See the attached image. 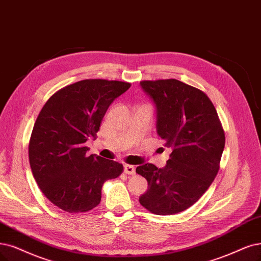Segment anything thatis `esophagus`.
Masks as SVG:
<instances>
[{
  "label": "esophagus",
  "mask_w": 261,
  "mask_h": 261,
  "mask_svg": "<svg viewBox=\"0 0 261 261\" xmlns=\"http://www.w3.org/2000/svg\"><path fill=\"white\" fill-rule=\"evenodd\" d=\"M123 171H124L125 174H129V175L136 174V168H134V166L124 165V166H123Z\"/></svg>",
  "instance_id": "esophagus-1"
}]
</instances>
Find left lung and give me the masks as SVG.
Masks as SVG:
<instances>
[{
  "label": "left lung",
  "instance_id": "1",
  "mask_svg": "<svg viewBox=\"0 0 261 261\" xmlns=\"http://www.w3.org/2000/svg\"><path fill=\"white\" fill-rule=\"evenodd\" d=\"M140 86L155 104L157 133L172 152L161 169L151 163L137 168L148 182L139 201L153 214H177L195 204L213 182L225 132L203 91L177 80L144 81Z\"/></svg>",
  "mask_w": 261,
  "mask_h": 261
}]
</instances>
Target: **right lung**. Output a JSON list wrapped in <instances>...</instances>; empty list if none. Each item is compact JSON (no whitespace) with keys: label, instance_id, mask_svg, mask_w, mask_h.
<instances>
[{"label":"right lung","instance_id":"right-lung-1","mask_svg":"<svg viewBox=\"0 0 261 261\" xmlns=\"http://www.w3.org/2000/svg\"><path fill=\"white\" fill-rule=\"evenodd\" d=\"M129 83L85 80L51 95L34 123L29 160L46 198L69 213L100 203L102 186L122 172L121 163L87 156L85 143L95 138L110 105L130 88Z\"/></svg>","mask_w":261,"mask_h":261}]
</instances>
